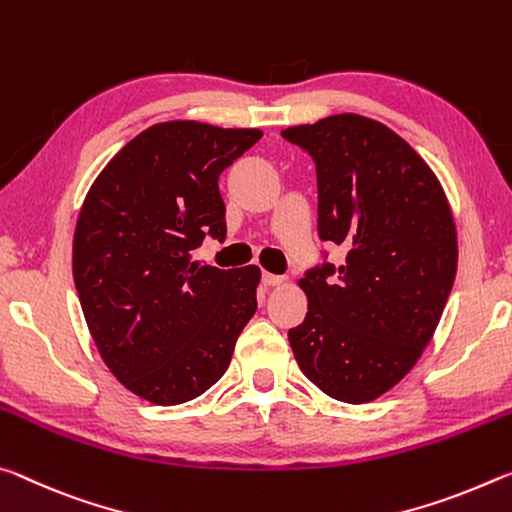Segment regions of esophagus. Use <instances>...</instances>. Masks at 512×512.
I'll list each match as a JSON object with an SVG mask.
<instances>
[{
	"mask_svg": "<svg viewBox=\"0 0 512 512\" xmlns=\"http://www.w3.org/2000/svg\"><path fill=\"white\" fill-rule=\"evenodd\" d=\"M288 279L286 276H279V274H270V272H265L263 274V283L267 288H276V286H283V283H286Z\"/></svg>",
	"mask_w": 512,
	"mask_h": 512,
	"instance_id": "34e87169",
	"label": "esophagus"
}]
</instances>
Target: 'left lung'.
Wrapping results in <instances>:
<instances>
[{"label": "left lung", "instance_id": "1", "mask_svg": "<svg viewBox=\"0 0 512 512\" xmlns=\"http://www.w3.org/2000/svg\"><path fill=\"white\" fill-rule=\"evenodd\" d=\"M281 133L315 161L320 238L347 249L338 270L299 279L308 313L288 331L292 354L324 395L367 404L438 329L458 267L454 213L424 158L381 122L340 113Z\"/></svg>", "mask_w": 512, "mask_h": 512}]
</instances>
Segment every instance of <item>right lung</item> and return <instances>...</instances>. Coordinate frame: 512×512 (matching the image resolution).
Wrapping results in <instances>:
<instances>
[{"mask_svg":"<svg viewBox=\"0 0 512 512\" xmlns=\"http://www.w3.org/2000/svg\"><path fill=\"white\" fill-rule=\"evenodd\" d=\"M261 129L170 120L129 140L92 181L74 226L72 274L99 356L156 406L222 379L256 313L261 267H201L190 251L226 236L217 179Z\"/></svg>","mask_w":512,"mask_h":512,"instance_id":"1","label":"right lung"}]
</instances>
